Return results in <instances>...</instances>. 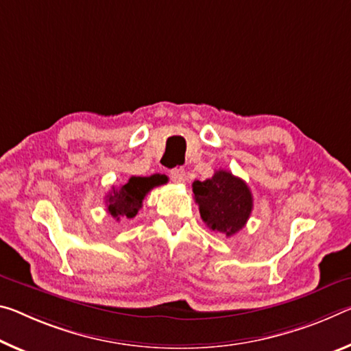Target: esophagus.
Listing matches in <instances>:
<instances>
[{
	"instance_id": "esophagus-1",
	"label": "esophagus",
	"mask_w": 351,
	"mask_h": 351,
	"mask_svg": "<svg viewBox=\"0 0 351 351\" xmlns=\"http://www.w3.org/2000/svg\"><path fill=\"white\" fill-rule=\"evenodd\" d=\"M171 180H173V182H176V184H182V182H186V171L182 169H175L171 170Z\"/></svg>"
}]
</instances>
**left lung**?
<instances>
[{
	"label": "left lung",
	"mask_w": 351,
	"mask_h": 351,
	"mask_svg": "<svg viewBox=\"0 0 351 351\" xmlns=\"http://www.w3.org/2000/svg\"><path fill=\"white\" fill-rule=\"evenodd\" d=\"M193 198L209 230L236 234L245 226L253 209V195L247 182L228 170H217L206 181H193Z\"/></svg>",
	"instance_id": "left-lung-1"
}]
</instances>
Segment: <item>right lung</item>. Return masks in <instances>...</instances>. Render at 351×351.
<instances>
[{"mask_svg": "<svg viewBox=\"0 0 351 351\" xmlns=\"http://www.w3.org/2000/svg\"><path fill=\"white\" fill-rule=\"evenodd\" d=\"M159 184H162V181L156 175L148 178L131 176L126 184L112 187V192L108 193V197H106L108 213L117 220L134 219L138 209L142 208L143 198L147 197V193Z\"/></svg>", "mask_w": 351, "mask_h": 351, "instance_id": "1", "label": "right lung"}]
</instances>
